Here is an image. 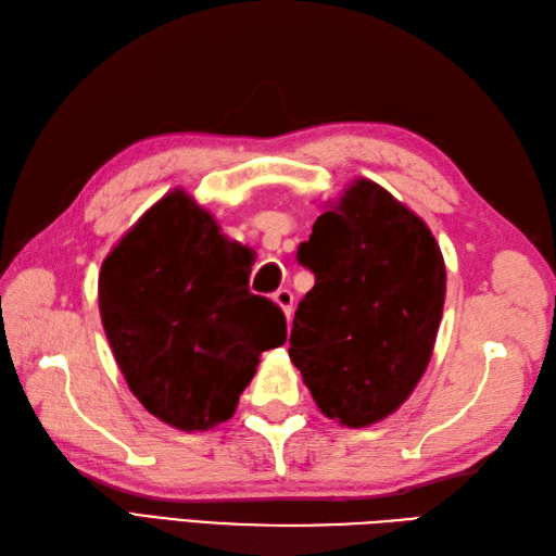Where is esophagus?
Here are the masks:
<instances>
[{"instance_id":"1","label":"esophagus","mask_w":556,"mask_h":556,"mask_svg":"<svg viewBox=\"0 0 556 556\" xmlns=\"http://www.w3.org/2000/svg\"><path fill=\"white\" fill-rule=\"evenodd\" d=\"M275 303L283 309V315H287V319L291 321V315H293V293L289 289H279L275 291Z\"/></svg>"}]
</instances>
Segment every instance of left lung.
I'll return each instance as SVG.
<instances>
[{"mask_svg": "<svg viewBox=\"0 0 556 556\" xmlns=\"http://www.w3.org/2000/svg\"><path fill=\"white\" fill-rule=\"evenodd\" d=\"M298 263L315 287L298 303L289 357L312 400L348 427L388 418L430 364L444 309L446 267L430 227L357 178L312 225Z\"/></svg>", "mask_w": 556, "mask_h": 556, "instance_id": "8db88e82", "label": "left lung"}]
</instances>
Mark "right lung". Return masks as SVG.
<instances>
[{
    "instance_id": "obj_1",
    "label": "right lung",
    "mask_w": 556,
    "mask_h": 556,
    "mask_svg": "<svg viewBox=\"0 0 556 556\" xmlns=\"http://www.w3.org/2000/svg\"><path fill=\"white\" fill-rule=\"evenodd\" d=\"M251 265V249L182 190L142 213L103 261V329L154 418L185 432L230 420L261 352L287 343L283 312L249 291Z\"/></svg>"
}]
</instances>
